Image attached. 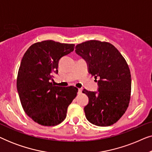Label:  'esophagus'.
<instances>
[{
    "label": "esophagus",
    "mask_w": 152,
    "mask_h": 152,
    "mask_svg": "<svg viewBox=\"0 0 152 152\" xmlns=\"http://www.w3.org/2000/svg\"><path fill=\"white\" fill-rule=\"evenodd\" d=\"M82 88H79L78 89V94H81V93H82Z\"/></svg>",
    "instance_id": "34e87169"
}]
</instances>
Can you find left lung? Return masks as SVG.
Segmentation results:
<instances>
[{"label": "left lung", "mask_w": 152, "mask_h": 152, "mask_svg": "<svg viewBox=\"0 0 152 152\" xmlns=\"http://www.w3.org/2000/svg\"><path fill=\"white\" fill-rule=\"evenodd\" d=\"M75 53L86 61L88 70L99 77L97 91H82L88 97L84 107L86 119L99 126L115 123L127 109L132 78L127 63L111 43L90 40L78 44Z\"/></svg>", "instance_id": "1"}]
</instances>
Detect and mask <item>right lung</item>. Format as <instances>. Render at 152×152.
<instances>
[{
    "label": "right lung",
    "instance_id": "right-lung-1",
    "mask_svg": "<svg viewBox=\"0 0 152 152\" xmlns=\"http://www.w3.org/2000/svg\"><path fill=\"white\" fill-rule=\"evenodd\" d=\"M74 48V44L43 41L31 45L22 58L16 80L20 103L27 115L41 125L63 122L76 97V87L57 86L50 82L53 73H58L60 59Z\"/></svg>",
    "mask_w": 152,
    "mask_h": 152
}]
</instances>
